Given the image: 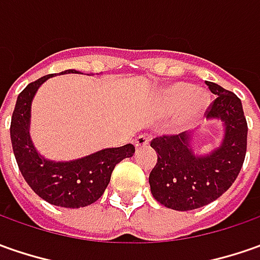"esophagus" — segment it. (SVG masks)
<instances>
[{
  "instance_id": "obj_1",
  "label": "esophagus",
  "mask_w": 260,
  "mask_h": 260,
  "mask_svg": "<svg viewBox=\"0 0 260 260\" xmlns=\"http://www.w3.org/2000/svg\"><path fill=\"white\" fill-rule=\"evenodd\" d=\"M149 144V137L148 135H139L138 138L135 139V147L142 148Z\"/></svg>"
}]
</instances>
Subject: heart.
<instances>
[{
    "label": "heart",
    "instance_id": "heart-1",
    "mask_svg": "<svg viewBox=\"0 0 260 260\" xmlns=\"http://www.w3.org/2000/svg\"><path fill=\"white\" fill-rule=\"evenodd\" d=\"M209 105V94L203 90H194L188 83H175L167 87L161 98V106L167 112H173L180 108L177 113V125L187 128L200 119Z\"/></svg>",
    "mask_w": 260,
    "mask_h": 260
}]
</instances>
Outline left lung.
<instances>
[{"mask_svg":"<svg viewBox=\"0 0 260 260\" xmlns=\"http://www.w3.org/2000/svg\"><path fill=\"white\" fill-rule=\"evenodd\" d=\"M217 98L207 112L219 121L223 138L209 154H199L192 142L196 132L152 139L158 159L149 174L154 199L178 211L200 209L217 200L235 183L242 170L247 144V123L236 94L213 82H206Z\"/></svg>","mask_w":260,"mask_h":260,"instance_id":"left-lung-1","label":"left lung"}]
</instances>
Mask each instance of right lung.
<instances>
[{"instance_id":"add662e5","label":"right lung","mask_w":260,"mask_h":260,"mask_svg":"<svg viewBox=\"0 0 260 260\" xmlns=\"http://www.w3.org/2000/svg\"><path fill=\"white\" fill-rule=\"evenodd\" d=\"M69 73L80 72L69 69L60 75ZM53 76L40 77L18 94L10 128L11 144L18 168L32 191L50 204L80 209L101 199L111 181L115 166L132 157L135 147L128 144L119 148H105L70 161H53L43 157L30 135L31 103L39 87Z\"/></svg>"}]
</instances>
